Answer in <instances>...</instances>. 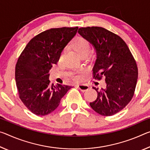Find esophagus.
Here are the masks:
<instances>
[{
  "label": "esophagus",
  "mask_w": 150,
  "mask_h": 150,
  "mask_svg": "<svg viewBox=\"0 0 150 150\" xmlns=\"http://www.w3.org/2000/svg\"><path fill=\"white\" fill-rule=\"evenodd\" d=\"M79 89H80L81 91H85L89 89V86L87 85H76Z\"/></svg>",
  "instance_id": "34e87169"
}]
</instances>
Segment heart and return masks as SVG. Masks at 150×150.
Segmentation results:
<instances>
[{
	"label": "heart",
	"mask_w": 150,
	"mask_h": 150,
	"mask_svg": "<svg viewBox=\"0 0 150 150\" xmlns=\"http://www.w3.org/2000/svg\"><path fill=\"white\" fill-rule=\"evenodd\" d=\"M73 46L80 56L83 57L85 54H89L91 50V45L89 41L86 39L81 37H77L74 39L73 42ZM65 53V51H63L61 57Z\"/></svg>",
	"instance_id": "b5f03b06"
}]
</instances>
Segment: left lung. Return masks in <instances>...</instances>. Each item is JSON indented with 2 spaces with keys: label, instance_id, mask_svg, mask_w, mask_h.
<instances>
[{
  "label": "left lung",
  "instance_id": "left-lung-1",
  "mask_svg": "<svg viewBox=\"0 0 150 150\" xmlns=\"http://www.w3.org/2000/svg\"><path fill=\"white\" fill-rule=\"evenodd\" d=\"M78 33L96 49L93 78L105 77V89L93 87L97 97L89 105L101 115H113L122 111L134 96L138 76L136 62L127 44L115 33L99 27H81Z\"/></svg>",
  "mask_w": 150,
  "mask_h": 150
}]
</instances>
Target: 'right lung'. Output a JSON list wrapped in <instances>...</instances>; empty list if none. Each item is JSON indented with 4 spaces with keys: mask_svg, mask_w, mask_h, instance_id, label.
<instances>
[{
    "mask_svg": "<svg viewBox=\"0 0 150 150\" xmlns=\"http://www.w3.org/2000/svg\"><path fill=\"white\" fill-rule=\"evenodd\" d=\"M78 27L51 28L33 37L18 59L15 81L18 96L28 110L46 115L59 106L71 86L51 84L49 70L74 37Z\"/></svg>",
    "mask_w": 150,
    "mask_h": 150,
    "instance_id": "add662e5",
    "label": "right lung"
}]
</instances>
